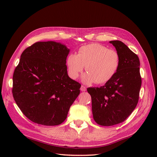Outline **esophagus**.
<instances>
[{
	"label": "esophagus",
	"mask_w": 157,
	"mask_h": 157,
	"mask_svg": "<svg viewBox=\"0 0 157 157\" xmlns=\"http://www.w3.org/2000/svg\"><path fill=\"white\" fill-rule=\"evenodd\" d=\"M80 90H81V91H82V92H85V91H86V88L84 86H82L81 88H80Z\"/></svg>",
	"instance_id": "esophagus-1"
}]
</instances>
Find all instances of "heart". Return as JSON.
<instances>
[{"instance_id":"1","label":"heart","mask_w":157,"mask_h":157,"mask_svg":"<svg viewBox=\"0 0 157 157\" xmlns=\"http://www.w3.org/2000/svg\"><path fill=\"white\" fill-rule=\"evenodd\" d=\"M120 65L119 53L100 44L83 46L78 55L70 54L67 58V67L70 78L75 79L84 68L87 73L83 75L86 84H105L111 79Z\"/></svg>"}]
</instances>
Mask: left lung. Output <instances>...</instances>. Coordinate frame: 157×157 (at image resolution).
Returning <instances> with one entry per match:
<instances>
[{
	"label": "left lung",
	"instance_id": "obj_1",
	"mask_svg": "<svg viewBox=\"0 0 157 157\" xmlns=\"http://www.w3.org/2000/svg\"><path fill=\"white\" fill-rule=\"evenodd\" d=\"M109 42L119 55L118 71L103 86L87 89L92 98L93 118L102 126L119 124L131 115L138 102L142 84L137 55L121 41Z\"/></svg>",
	"mask_w": 157,
	"mask_h": 157
}]
</instances>
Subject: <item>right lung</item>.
Here are the masks:
<instances>
[{
	"label": "right lung",
	"instance_id": "1",
	"mask_svg": "<svg viewBox=\"0 0 157 157\" xmlns=\"http://www.w3.org/2000/svg\"><path fill=\"white\" fill-rule=\"evenodd\" d=\"M69 49L53 41L37 42L22 52L13 73L12 93L24 115L43 125L65 121L81 84L67 74Z\"/></svg>",
	"mask_w": 157,
	"mask_h": 157
}]
</instances>
